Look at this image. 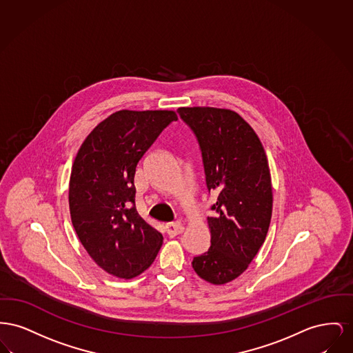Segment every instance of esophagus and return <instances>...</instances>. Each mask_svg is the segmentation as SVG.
I'll return each mask as SVG.
<instances>
[{
	"label": "esophagus",
	"mask_w": 353,
	"mask_h": 353,
	"mask_svg": "<svg viewBox=\"0 0 353 353\" xmlns=\"http://www.w3.org/2000/svg\"><path fill=\"white\" fill-rule=\"evenodd\" d=\"M183 230H185L183 225L179 222L168 223V224H166V232H168V236H171V238H174V236L182 234Z\"/></svg>",
	"instance_id": "esophagus-1"
}]
</instances>
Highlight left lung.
I'll return each instance as SVG.
<instances>
[{"label": "left lung", "instance_id": "left-lung-1", "mask_svg": "<svg viewBox=\"0 0 353 353\" xmlns=\"http://www.w3.org/2000/svg\"><path fill=\"white\" fill-rule=\"evenodd\" d=\"M195 132L208 191L216 194L208 216L211 247L192 260L199 278L222 285L241 275L265 241L272 216V185L258 134L236 112L179 108Z\"/></svg>", "mask_w": 353, "mask_h": 353}]
</instances>
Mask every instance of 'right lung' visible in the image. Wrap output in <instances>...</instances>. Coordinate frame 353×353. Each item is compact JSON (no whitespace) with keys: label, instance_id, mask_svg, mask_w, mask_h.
<instances>
[{"label":"right lung","instance_id":"right-lung-1","mask_svg":"<svg viewBox=\"0 0 353 353\" xmlns=\"http://www.w3.org/2000/svg\"><path fill=\"white\" fill-rule=\"evenodd\" d=\"M178 115L172 110H119L98 123L77 152L69 185L75 232L103 271L119 279L152 264L163 236L135 208L139 161Z\"/></svg>","mask_w":353,"mask_h":353}]
</instances>
